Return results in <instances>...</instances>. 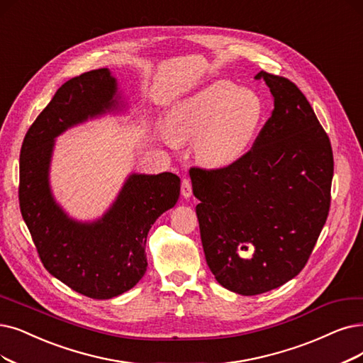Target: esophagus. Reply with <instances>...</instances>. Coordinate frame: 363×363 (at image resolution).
<instances>
[{
	"label": "esophagus",
	"mask_w": 363,
	"mask_h": 363,
	"mask_svg": "<svg viewBox=\"0 0 363 363\" xmlns=\"http://www.w3.org/2000/svg\"><path fill=\"white\" fill-rule=\"evenodd\" d=\"M182 195L184 198H189L192 195V182L189 179H183L182 182Z\"/></svg>",
	"instance_id": "34e87169"
}]
</instances>
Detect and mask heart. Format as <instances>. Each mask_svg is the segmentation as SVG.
Listing matches in <instances>:
<instances>
[{
  "mask_svg": "<svg viewBox=\"0 0 363 363\" xmlns=\"http://www.w3.org/2000/svg\"><path fill=\"white\" fill-rule=\"evenodd\" d=\"M262 113L256 92L216 82L172 110L169 131L180 141L196 140V155L204 162L228 165L249 150Z\"/></svg>",
  "mask_w": 363,
  "mask_h": 363,
  "instance_id": "b5f03b06",
  "label": "heart"
}]
</instances>
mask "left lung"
I'll return each instance as SVG.
<instances>
[{"label":"left lung","instance_id":"1","mask_svg":"<svg viewBox=\"0 0 363 363\" xmlns=\"http://www.w3.org/2000/svg\"><path fill=\"white\" fill-rule=\"evenodd\" d=\"M274 110L250 150L222 168H191L202 247L229 291L265 294L306 267L330 207V141L298 86L260 71ZM254 247L252 258L239 252Z\"/></svg>","mask_w":363,"mask_h":363}]
</instances>
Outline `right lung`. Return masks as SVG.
<instances>
[{"label": "right lung", "instance_id": "1", "mask_svg": "<svg viewBox=\"0 0 363 363\" xmlns=\"http://www.w3.org/2000/svg\"><path fill=\"white\" fill-rule=\"evenodd\" d=\"M114 94L116 80L108 68L65 82L28 129L19 159V207L41 264L72 291L92 299L118 296L141 280L147 269L149 229L180 195L176 174H133L98 222L77 223L55 204L48 179L53 138L113 108Z\"/></svg>", "mask_w": 363, "mask_h": 363}]
</instances>
